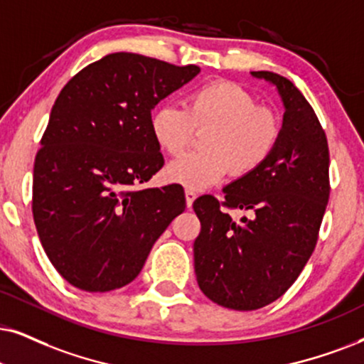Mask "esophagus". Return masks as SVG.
I'll list each match as a JSON object with an SVG mask.
<instances>
[{
    "instance_id": "obj_1",
    "label": "esophagus",
    "mask_w": 364,
    "mask_h": 364,
    "mask_svg": "<svg viewBox=\"0 0 364 364\" xmlns=\"http://www.w3.org/2000/svg\"><path fill=\"white\" fill-rule=\"evenodd\" d=\"M185 196H186V206H188V208H191L193 201H195V198H196V191L186 190L185 191Z\"/></svg>"
}]
</instances>
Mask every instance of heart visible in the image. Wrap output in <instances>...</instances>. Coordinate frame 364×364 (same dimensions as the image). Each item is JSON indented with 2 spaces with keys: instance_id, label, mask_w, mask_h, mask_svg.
I'll return each mask as SVG.
<instances>
[{
  "instance_id": "b5f03b06",
  "label": "heart",
  "mask_w": 364,
  "mask_h": 364,
  "mask_svg": "<svg viewBox=\"0 0 364 364\" xmlns=\"http://www.w3.org/2000/svg\"><path fill=\"white\" fill-rule=\"evenodd\" d=\"M151 131L164 153L178 156L201 139V153L185 154L166 168L169 181L205 190L225 174L242 178L259 169L277 148L282 124L279 114L259 105L252 92L228 80L200 85L188 95L186 109L168 104L151 119Z\"/></svg>"
}]
</instances>
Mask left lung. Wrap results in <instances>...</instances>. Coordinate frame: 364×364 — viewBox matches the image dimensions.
Returning a JSON list of instances; mask_svg holds the SVG:
<instances>
[{"mask_svg":"<svg viewBox=\"0 0 364 364\" xmlns=\"http://www.w3.org/2000/svg\"><path fill=\"white\" fill-rule=\"evenodd\" d=\"M277 87L285 114L277 148L259 169L205 195L193 210L201 223L196 280L218 306L255 311L296 282L314 252L329 200V148L314 109L301 90L274 72H252ZM228 209L247 210L235 223Z\"/></svg>","mask_w":364,"mask_h":364,"instance_id":"1","label":"left lung"}]
</instances>
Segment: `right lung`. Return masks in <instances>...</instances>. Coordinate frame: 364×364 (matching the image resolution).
<instances>
[{"label":"right lung","mask_w":364,"mask_h":364,"mask_svg":"<svg viewBox=\"0 0 364 364\" xmlns=\"http://www.w3.org/2000/svg\"><path fill=\"white\" fill-rule=\"evenodd\" d=\"M198 73L117 52L82 68L58 94L35 158L31 210L45 254L73 287L107 292L132 282L185 211L179 185H141L164 164L151 110Z\"/></svg>","instance_id":"1"}]
</instances>
